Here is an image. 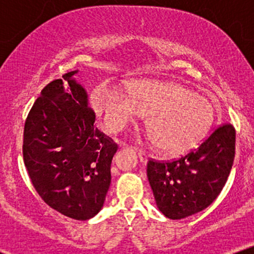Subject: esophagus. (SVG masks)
I'll list each match as a JSON object with an SVG mask.
<instances>
[{
  "label": "esophagus",
  "mask_w": 254,
  "mask_h": 254,
  "mask_svg": "<svg viewBox=\"0 0 254 254\" xmlns=\"http://www.w3.org/2000/svg\"><path fill=\"white\" fill-rule=\"evenodd\" d=\"M137 150V154H138V157L139 160H141V162H143V164H145L148 160V154L147 151L142 150V149H136Z\"/></svg>",
  "instance_id": "34e87169"
}]
</instances>
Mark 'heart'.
<instances>
[{"label":"heart","instance_id":"heart-1","mask_svg":"<svg viewBox=\"0 0 254 254\" xmlns=\"http://www.w3.org/2000/svg\"><path fill=\"white\" fill-rule=\"evenodd\" d=\"M92 105L105 129L118 132L136 118L145 117V132L154 147L182 154L202 138L214 121V107L182 84L137 80L127 83V94L107 86L93 92Z\"/></svg>","mask_w":254,"mask_h":254}]
</instances>
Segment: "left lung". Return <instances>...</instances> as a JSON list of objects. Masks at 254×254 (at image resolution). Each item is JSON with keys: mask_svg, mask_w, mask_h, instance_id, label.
Returning a JSON list of instances; mask_svg holds the SVG:
<instances>
[{"mask_svg": "<svg viewBox=\"0 0 254 254\" xmlns=\"http://www.w3.org/2000/svg\"><path fill=\"white\" fill-rule=\"evenodd\" d=\"M234 156L235 129L224 123L179 159L148 160L147 177L157 208L172 220L208 208L226 185Z\"/></svg>", "mask_w": 254, "mask_h": 254, "instance_id": "8db88e82", "label": "left lung"}]
</instances>
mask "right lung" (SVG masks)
Masks as SVG:
<instances>
[{"mask_svg": "<svg viewBox=\"0 0 254 254\" xmlns=\"http://www.w3.org/2000/svg\"><path fill=\"white\" fill-rule=\"evenodd\" d=\"M69 71L42 90L28 112L22 155L32 185L55 210L86 221L103 208L118 144L95 127L87 94Z\"/></svg>", "mask_w": 254, "mask_h": 254, "instance_id": "right-lung-1", "label": "right lung"}]
</instances>
